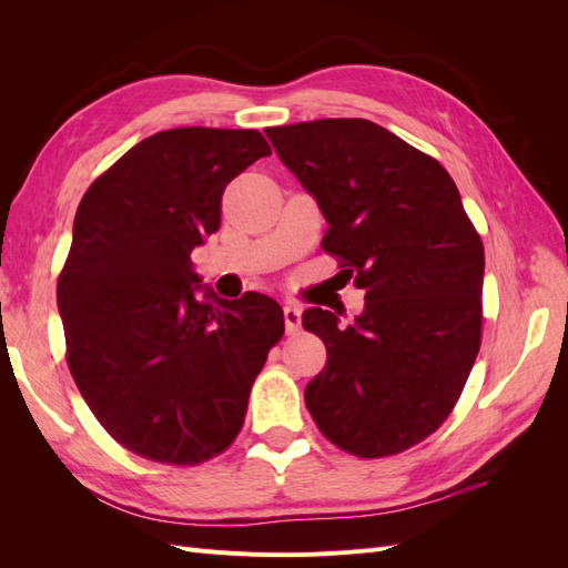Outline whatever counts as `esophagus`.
<instances>
[{
	"instance_id": "esophagus-1",
	"label": "esophagus",
	"mask_w": 568,
	"mask_h": 568,
	"mask_svg": "<svg viewBox=\"0 0 568 568\" xmlns=\"http://www.w3.org/2000/svg\"><path fill=\"white\" fill-rule=\"evenodd\" d=\"M284 322H286V334L296 336L301 332V307L284 305Z\"/></svg>"
}]
</instances>
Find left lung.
<instances>
[{
	"instance_id": "8db88e82",
	"label": "left lung",
	"mask_w": 568,
	"mask_h": 568,
	"mask_svg": "<svg viewBox=\"0 0 568 568\" xmlns=\"http://www.w3.org/2000/svg\"><path fill=\"white\" fill-rule=\"evenodd\" d=\"M282 163L326 220L324 253L365 288L353 324L324 307L303 329L326 346L305 405L336 448L405 453L448 419L484 324V242L434 156L365 118L267 128Z\"/></svg>"
}]
</instances>
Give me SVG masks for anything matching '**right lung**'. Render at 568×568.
I'll list each match as a JSON object with an SVG mask.
<instances>
[{
	"label": "right lung",
	"mask_w": 568,
	"mask_h": 568,
	"mask_svg": "<svg viewBox=\"0 0 568 568\" xmlns=\"http://www.w3.org/2000/svg\"><path fill=\"white\" fill-rule=\"evenodd\" d=\"M270 153L257 130H163L78 205L57 284L68 369L109 436L144 459L196 467L225 453L284 336L277 301L196 294L192 270L225 186Z\"/></svg>",
	"instance_id": "1"
}]
</instances>
